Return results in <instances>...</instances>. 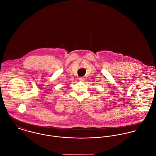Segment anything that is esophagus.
Masks as SVG:
<instances>
[{
    "instance_id": "1",
    "label": "esophagus",
    "mask_w": 156,
    "mask_h": 156,
    "mask_svg": "<svg viewBox=\"0 0 156 156\" xmlns=\"http://www.w3.org/2000/svg\"><path fill=\"white\" fill-rule=\"evenodd\" d=\"M79 80L81 81H83L84 80V78L83 77H80L79 78Z\"/></svg>"
}]
</instances>
